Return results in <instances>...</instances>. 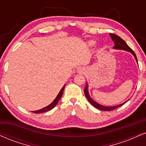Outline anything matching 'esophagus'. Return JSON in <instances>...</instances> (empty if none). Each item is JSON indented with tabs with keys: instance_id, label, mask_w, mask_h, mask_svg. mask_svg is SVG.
Masks as SVG:
<instances>
[{
	"instance_id": "obj_1",
	"label": "esophagus",
	"mask_w": 146,
	"mask_h": 146,
	"mask_svg": "<svg viewBox=\"0 0 146 146\" xmlns=\"http://www.w3.org/2000/svg\"><path fill=\"white\" fill-rule=\"evenodd\" d=\"M78 72H79V73H84V68H79Z\"/></svg>"
}]
</instances>
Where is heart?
Returning a JSON list of instances; mask_svg holds the SVG:
<instances>
[{
  "mask_svg": "<svg viewBox=\"0 0 146 146\" xmlns=\"http://www.w3.org/2000/svg\"><path fill=\"white\" fill-rule=\"evenodd\" d=\"M95 44H96V42L94 41H90L88 42V45H90V46H94Z\"/></svg>",
  "mask_w": 146,
  "mask_h": 146,
  "instance_id": "heart-1",
  "label": "heart"
}]
</instances>
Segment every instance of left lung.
<instances>
[{
    "label": "left lung",
    "mask_w": 146,
    "mask_h": 146,
    "mask_svg": "<svg viewBox=\"0 0 146 146\" xmlns=\"http://www.w3.org/2000/svg\"><path fill=\"white\" fill-rule=\"evenodd\" d=\"M110 36H111L112 41H113L114 43V46L113 47V49H114V50H124V51H126V52H131V53L133 55V56H134L135 59L136 60L137 63H138L136 54H135V52L132 50V49H131V47L129 46V45L126 44V42L124 41L122 38H121L120 36H118L117 35L112 34V33H110ZM84 93H85V95H86V96L87 99L88 100L89 103H90V104L92 105V106H94V108H96V109H98V110H101V111H113V110H115L116 108H120V106L123 105L124 103H126V102H127L129 100V99L128 101L124 102V103H122V104L114 105V106H105V105L99 104V103H98L97 102H96L94 100H93L92 98H91L90 94H89L88 86L87 82H86V84L85 88H84Z\"/></svg>",
    "instance_id": "8db88e82"
}]
</instances>
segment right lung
Listing matches in <instances>:
<instances>
[{
	"mask_svg": "<svg viewBox=\"0 0 146 146\" xmlns=\"http://www.w3.org/2000/svg\"><path fill=\"white\" fill-rule=\"evenodd\" d=\"M64 87H65V85L62 88V89H61L60 91L58 94L57 96L56 97V99L54 100L53 102H52V103H50V105H47V107H45L44 108H42L41 110H36V111H33V113H44V112H47L48 111H50V110H52L54 107L56 106V105H57V103H58L59 100L60 99V98L62 97V95L63 94V91H64Z\"/></svg>",
	"mask_w": 146,
	"mask_h": 146,
	"instance_id": "1",
	"label": "right lung"
}]
</instances>
